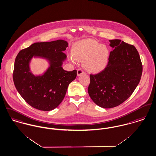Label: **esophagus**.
<instances>
[{
    "instance_id": "esophagus-1",
    "label": "esophagus",
    "mask_w": 156,
    "mask_h": 156,
    "mask_svg": "<svg viewBox=\"0 0 156 156\" xmlns=\"http://www.w3.org/2000/svg\"><path fill=\"white\" fill-rule=\"evenodd\" d=\"M83 73H84V71H83V70H82V69H78L77 71V74L78 76H80L81 74H83Z\"/></svg>"
}]
</instances>
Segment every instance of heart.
Returning <instances> with one entry per match:
<instances>
[{"label":"heart","mask_w":156,"mask_h":156,"mask_svg":"<svg viewBox=\"0 0 156 156\" xmlns=\"http://www.w3.org/2000/svg\"><path fill=\"white\" fill-rule=\"evenodd\" d=\"M73 57L83 61L85 70L92 73H98L106 67L110 52L108 48L93 39H86L76 43L73 49ZM73 60V57H71Z\"/></svg>","instance_id":"b5f03b06"}]
</instances>
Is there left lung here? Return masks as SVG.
I'll use <instances>...</instances> for the list:
<instances>
[{"instance_id":"8db88e82","label":"left lung","mask_w":156,"mask_h":156,"mask_svg":"<svg viewBox=\"0 0 156 156\" xmlns=\"http://www.w3.org/2000/svg\"><path fill=\"white\" fill-rule=\"evenodd\" d=\"M110 52L105 69L90 75L88 93L99 107L111 108L125 101L140 83L142 65L136 48L119 39L110 40Z\"/></svg>"}]
</instances>
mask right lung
<instances>
[{"label":"right lung","instance_id":"1","mask_svg":"<svg viewBox=\"0 0 156 156\" xmlns=\"http://www.w3.org/2000/svg\"><path fill=\"white\" fill-rule=\"evenodd\" d=\"M68 47L64 40L34 43L19 52L15 58L13 80L18 93L32 107L51 111L64 99L68 86L77 76V70H64L62 65L67 55L62 52ZM46 59L50 67L43 75L35 76L30 71L32 58Z\"/></svg>","mask_w":156,"mask_h":156}]
</instances>
